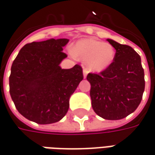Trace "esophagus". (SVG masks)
I'll return each mask as SVG.
<instances>
[{
  "label": "esophagus",
  "instance_id": "34e87169",
  "mask_svg": "<svg viewBox=\"0 0 155 155\" xmlns=\"http://www.w3.org/2000/svg\"><path fill=\"white\" fill-rule=\"evenodd\" d=\"M87 74H88V71L85 70V69H84L83 70V75H84V78L85 79L86 78V76H87Z\"/></svg>",
  "mask_w": 155,
  "mask_h": 155
}]
</instances>
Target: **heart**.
Instances as JSON below:
<instances>
[{"label":"heart","mask_w":155,"mask_h":155,"mask_svg":"<svg viewBox=\"0 0 155 155\" xmlns=\"http://www.w3.org/2000/svg\"><path fill=\"white\" fill-rule=\"evenodd\" d=\"M70 54L82 61H86L89 71L100 73L110 66L115 57V50L110 43L93 38L78 41Z\"/></svg>","instance_id":"b5f03b06"}]
</instances>
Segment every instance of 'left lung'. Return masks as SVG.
Listing matches in <instances>:
<instances>
[{
    "label": "left lung",
    "instance_id": "8db88e82",
    "mask_svg": "<svg viewBox=\"0 0 155 155\" xmlns=\"http://www.w3.org/2000/svg\"><path fill=\"white\" fill-rule=\"evenodd\" d=\"M107 41L116 50L114 62L101 74H88L91 104L104 120L124 119L140 105L144 91V72L140 54L126 45L111 39Z\"/></svg>",
    "mask_w": 155,
    "mask_h": 155
}]
</instances>
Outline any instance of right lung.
<instances>
[{"label":"right lung","instance_id":"obj_1","mask_svg":"<svg viewBox=\"0 0 155 155\" xmlns=\"http://www.w3.org/2000/svg\"><path fill=\"white\" fill-rule=\"evenodd\" d=\"M68 39L32 42L21 49L9 77L10 94L19 113L27 120L49 124L66 114L70 97L83 80L82 68L62 69Z\"/></svg>","mask_w":155,"mask_h":155}]
</instances>
